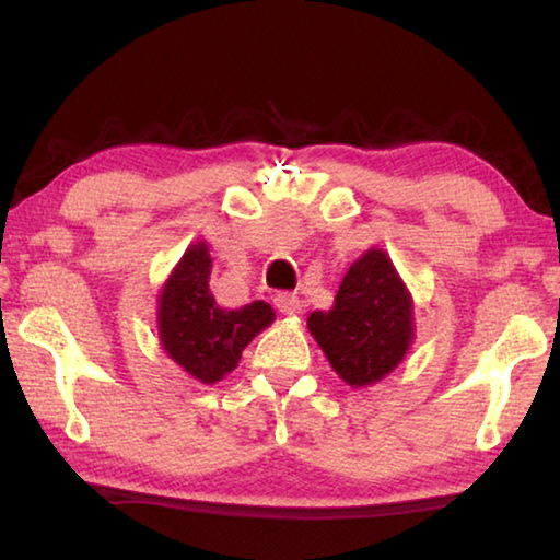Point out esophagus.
<instances>
[{
	"instance_id": "obj_1",
	"label": "esophagus",
	"mask_w": 560,
	"mask_h": 560,
	"mask_svg": "<svg viewBox=\"0 0 560 560\" xmlns=\"http://www.w3.org/2000/svg\"><path fill=\"white\" fill-rule=\"evenodd\" d=\"M273 303H277V308L281 311V314H287V316L301 314V306H303V301L296 296V293H291V291H279L277 296H273Z\"/></svg>"
}]
</instances>
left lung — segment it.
I'll return each mask as SVG.
<instances>
[{"label": "left lung", "instance_id": "obj_1", "mask_svg": "<svg viewBox=\"0 0 560 560\" xmlns=\"http://www.w3.org/2000/svg\"><path fill=\"white\" fill-rule=\"evenodd\" d=\"M308 330L348 385L377 383L412 340V301L385 252L371 249L346 271L330 311H314Z\"/></svg>", "mask_w": 560, "mask_h": 560}]
</instances>
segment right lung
I'll return each instance as SVG.
<instances>
[{"mask_svg": "<svg viewBox=\"0 0 560 560\" xmlns=\"http://www.w3.org/2000/svg\"><path fill=\"white\" fill-rule=\"evenodd\" d=\"M212 259L200 242L189 246L160 296V338L167 355L200 383L232 373L249 340L273 320V308L252 301L236 311L217 306L210 291Z\"/></svg>", "mask_w": 560, "mask_h": 560, "instance_id": "1", "label": "right lung"}]
</instances>
